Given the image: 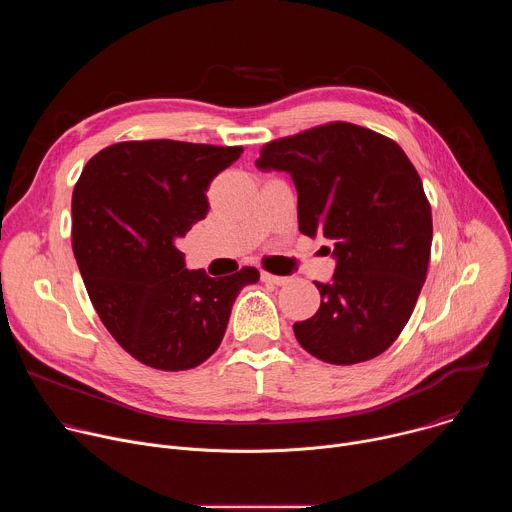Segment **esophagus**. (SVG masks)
Returning a JSON list of instances; mask_svg holds the SVG:
<instances>
[{"label": "esophagus", "mask_w": 512, "mask_h": 512, "mask_svg": "<svg viewBox=\"0 0 512 512\" xmlns=\"http://www.w3.org/2000/svg\"><path fill=\"white\" fill-rule=\"evenodd\" d=\"M261 281L271 283V285H285V283H289V277H281V275H273V273L263 271L261 273Z\"/></svg>", "instance_id": "obj_1"}]
</instances>
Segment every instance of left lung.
<instances>
[{
  "mask_svg": "<svg viewBox=\"0 0 512 512\" xmlns=\"http://www.w3.org/2000/svg\"><path fill=\"white\" fill-rule=\"evenodd\" d=\"M261 170L291 174L300 231L334 243L320 308L294 324L302 348L330 364L383 354L409 322L431 255V206L399 145L367 127L324 123L273 139Z\"/></svg>",
  "mask_w": 512,
  "mask_h": 512,
  "instance_id": "obj_1",
  "label": "left lung"
}]
</instances>
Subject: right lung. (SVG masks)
I'll list each match as a JSON object with an SVG mask.
<instances>
[{
  "instance_id": "obj_1",
  "label": "right lung",
  "mask_w": 512,
  "mask_h": 512,
  "mask_svg": "<svg viewBox=\"0 0 512 512\" xmlns=\"http://www.w3.org/2000/svg\"><path fill=\"white\" fill-rule=\"evenodd\" d=\"M241 145L119 141L93 156L72 192V251L111 336L145 367L188 371L221 344L255 267L190 271L178 241L206 216L214 176Z\"/></svg>"
}]
</instances>
